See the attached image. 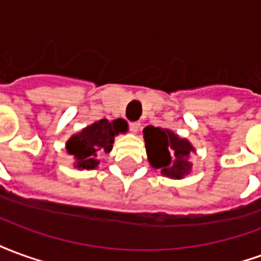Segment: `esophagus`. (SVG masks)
I'll return each mask as SVG.
<instances>
[{
	"instance_id": "esophagus-1",
	"label": "esophagus",
	"mask_w": 261,
	"mask_h": 261,
	"mask_svg": "<svg viewBox=\"0 0 261 261\" xmlns=\"http://www.w3.org/2000/svg\"><path fill=\"white\" fill-rule=\"evenodd\" d=\"M140 127H141V124H140L138 121H134V123H131V124H130L131 133H134V134H137V133L140 131Z\"/></svg>"
}]
</instances>
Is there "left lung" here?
Returning <instances> with one entry per match:
<instances>
[{
  "instance_id": "8db88e82",
  "label": "left lung",
  "mask_w": 261,
  "mask_h": 261,
  "mask_svg": "<svg viewBox=\"0 0 261 261\" xmlns=\"http://www.w3.org/2000/svg\"><path fill=\"white\" fill-rule=\"evenodd\" d=\"M144 141L148 162L161 175L169 179H185L193 170L190 162L196 148L187 138H181L169 128L147 125L144 130Z\"/></svg>"
}]
</instances>
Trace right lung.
<instances>
[{
	"label": "right lung",
	"instance_id": "1",
	"mask_svg": "<svg viewBox=\"0 0 261 261\" xmlns=\"http://www.w3.org/2000/svg\"><path fill=\"white\" fill-rule=\"evenodd\" d=\"M127 131L128 124L125 120L116 119L109 121L102 119L69 137L65 142V149L74 158V168L78 170L96 169L100 164L97 155L110 152L114 137Z\"/></svg>",
	"mask_w": 261,
	"mask_h": 261
}]
</instances>
